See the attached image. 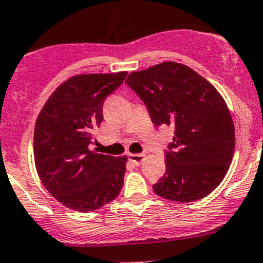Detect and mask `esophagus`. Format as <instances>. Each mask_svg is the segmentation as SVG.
<instances>
[{"label":"esophagus","mask_w":263,"mask_h":263,"mask_svg":"<svg viewBox=\"0 0 263 263\" xmlns=\"http://www.w3.org/2000/svg\"><path fill=\"white\" fill-rule=\"evenodd\" d=\"M144 154H128V159L131 162H134L135 164H140L142 162V159H144Z\"/></svg>","instance_id":"obj_1"}]
</instances>
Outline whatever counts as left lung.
<instances>
[{
    "label": "left lung",
    "mask_w": 263,
    "mask_h": 263,
    "mask_svg": "<svg viewBox=\"0 0 263 263\" xmlns=\"http://www.w3.org/2000/svg\"><path fill=\"white\" fill-rule=\"evenodd\" d=\"M126 83L144 101L155 126L175 127L165 173L153 185L154 193L183 203L212 193L228 173L235 149V127L221 93L176 61L129 73Z\"/></svg>",
    "instance_id": "left-lung-1"
}]
</instances>
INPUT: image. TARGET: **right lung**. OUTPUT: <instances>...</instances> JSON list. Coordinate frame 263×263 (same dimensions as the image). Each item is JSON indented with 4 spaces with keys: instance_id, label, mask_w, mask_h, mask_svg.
<instances>
[{
    "instance_id": "add662e5",
    "label": "right lung",
    "mask_w": 263,
    "mask_h": 263,
    "mask_svg": "<svg viewBox=\"0 0 263 263\" xmlns=\"http://www.w3.org/2000/svg\"><path fill=\"white\" fill-rule=\"evenodd\" d=\"M127 72L77 74L64 81L47 99L34 126L35 170L58 202L91 212L118 196L127 157L91 150L92 131L103 121V104Z\"/></svg>"
}]
</instances>
